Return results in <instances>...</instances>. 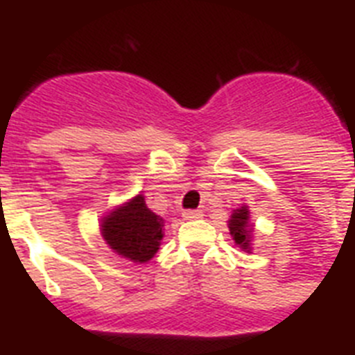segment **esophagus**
I'll list each match as a JSON object with an SVG mask.
<instances>
[{
    "label": "esophagus",
    "mask_w": 355,
    "mask_h": 355,
    "mask_svg": "<svg viewBox=\"0 0 355 355\" xmlns=\"http://www.w3.org/2000/svg\"><path fill=\"white\" fill-rule=\"evenodd\" d=\"M184 220H200L203 218V212L202 211H184Z\"/></svg>",
    "instance_id": "esophagus-1"
}]
</instances>
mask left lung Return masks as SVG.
<instances>
[{
    "mask_svg": "<svg viewBox=\"0 0 355 355\" xmlns=\"http://www.w3.org/2000/svg\"><path fill=\"white\" fill-rule=\"evenodd\" d=\"M229 230L232 239L236 241V245L239 248H243L245 252H250L252 245V232H254V227L250 223V211L246 205L236 209L232 212L229 220Z\"/></svg>",
    "mask_w": 355,
    "mask_h": 355,
    "instance_id": "left-lung-1",
    "label": "left lung"
}]
</instances>
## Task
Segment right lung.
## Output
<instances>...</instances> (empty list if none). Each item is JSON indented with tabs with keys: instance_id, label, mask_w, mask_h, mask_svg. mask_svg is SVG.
<instances>
[{
	"instance_id": "1",
	"label": "right lung",
	"mask_w": 355,
	"mask_h": 355,
	"mask_svg": "<svg viewBox=\"0 0 355 355\" xmlns=\"http://www.w3.org/2000/svg\"><path fill=\"white\" fill-rule=\"evenodd\" d=\"M164 220L146 207L143 195L123 203L101 220V236L121 257L148 263L164 237Z\"/></svg>"
}]
</instances>
